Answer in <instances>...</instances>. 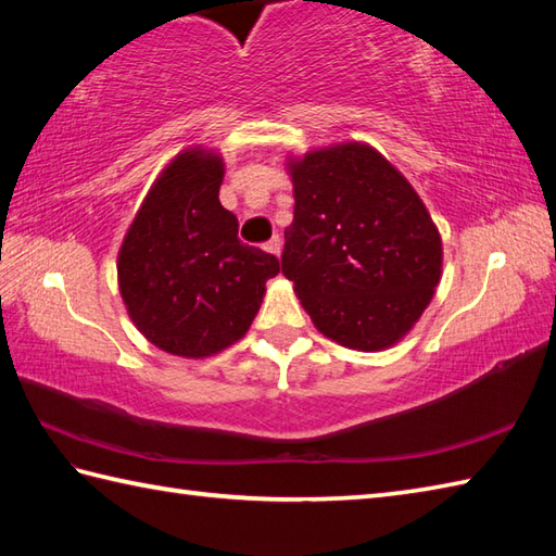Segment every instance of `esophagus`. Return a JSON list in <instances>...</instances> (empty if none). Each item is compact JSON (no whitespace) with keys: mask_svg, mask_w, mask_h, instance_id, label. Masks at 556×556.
I'll use <instances>...</instances> for the list:
<instances>
[{"mask_svg":"<svg viewBox=\"0 0 556 556\" xmlns=\"http://www.w3.org/2000/svg\"><path fill=\"white\" fill-rule=\"evenodd\" d=\"M265 251L271 255H279L281 253V239L279 236H271V239L265 243Z\"/></svg>","mask_w":556,"mask_h":556,"instance_id":"34e87169","label":"esophagus"}]
</instances>
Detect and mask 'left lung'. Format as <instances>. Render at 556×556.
Listing matches in <instances>:
<instances>
[{
  "label": "left lung",
  "instance_id": "left-lung-1",
  "mask_svg": "<svg viewBox=\"0 0 556 556\" xmlns=\"http://www.w3.org/2000/svg\"><path fill=\"white\" fill-rule=\"evenodd\" d=\"M293 222L281 271L320 332L356 351L404 339L442 277V239L420 195L365 143L289 160Z\"/></svg>",
  "mask_w": 556,
  "mask_h": 556
}]
</instances>
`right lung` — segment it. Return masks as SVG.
<instances>
[{
	"label": "right lung",
	"mask_w": 556,
	"mask_h": 556,
	"mask_svg": "<svg viewBox=\"0 0 556 556\" xmlns=\"http://www.w3.org/2000/svg\"><path fill=\"white\" fill-rule=\"evenodd\" d=\"M224 160L188 148L152 184L116 257L124 305L150 344L207 358L251 327L279 260L239 239L219 203Z\"/></svg>",
	"instance_id": "1"
}]
</instances>
